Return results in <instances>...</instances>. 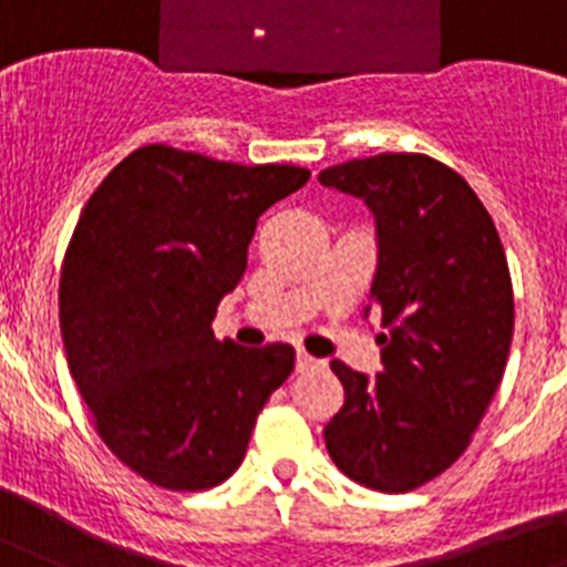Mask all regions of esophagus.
Segmentation results:
<instances>
[{
  "label": "esophagus",
  "mask_w": 567,
  "mask_h": 567,
  "mask_svg": "<svg viewBox=\"0 0 567 567\" xmlns=\"http://www.w3.org/2000/svg\"><path fill=\"white\" fill-rule=\"evenodd\" d=\"M321 367H324V361L308 355V352H299V355H296V372H313V369H321Z\"/></svg>",
  "instance_id": "34e87169"
}]
</instances>
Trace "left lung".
<instances>
[{
	"label": "left lung",
	"mask_w": 567,
	"mask_h": 567,
	"mask_svg": "<svg viewBox=\"0 0 567 567\" xmlns=\"http://www.w3.org/2000/svg\"><path fill=\"white\" fill-rule=\"evenodd\" d=\"M378 220L383 372L332 361L343 405L324 427L343 475L411 492L458 462L504 380L515 293L504 243L467 182L425 153H378L321 171Z\"/></svg>",
	"instance_id": "left-lung-1"
}]
</instances>
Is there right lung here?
I'll list each match as a JSON object with an SVG mask.
<instances>
[{
    "mask_svg": "<svg viewBox=\"0 0 567 567\" xmlns=\"http://www.w3.org/2000/svg\"><path fill=\"white\" fill-rule=\"evenodd\" d=\"M308 178L145 145L83 206L58 288L69 372L105 447L162 489L224 484L293 372L290 343L218 341L212 319L246 271L259 215Z\"/></svg>",
    "mask_w": 567,
    "mask_h": 567,
    "instance_id": "1",
    "label": "right lung"
}]
</instances>
